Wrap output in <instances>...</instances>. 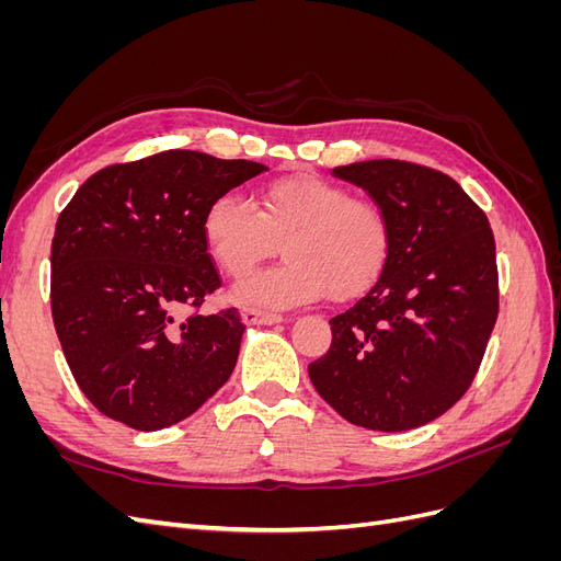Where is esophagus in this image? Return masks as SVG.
I'll return each mask as SVG.
<instances>
[{
	"label": "esophagus",
	"mask_w": 561,
	"mask_h": 561,
	"mask_svg": "<svg viewBox=\"0 0 561 561\" xmlns=\"http://www.w3.org/2000/svg\"><path fill=\"white\" fill-rule=\"evenodd\" d=\"M241 318H243V322H248V325H274V322H283L280 313L262 311V309H254V307L243 309Z\"/></svg>",
	"instance_id": "34e87169"
}]
</instances>
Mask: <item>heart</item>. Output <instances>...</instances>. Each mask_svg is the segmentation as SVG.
I'll use <instances>...</instances> for the list:
<instances>
[{"label":"heart","mask_w":561,"mask_h":561,"mask_svg":"<svg viewBox=\"0 0 561 561\" xmlns=\"http://www.w3.org/2000/svg\"><path fill=\"white\" fill-rule=\"evenodd\" d=\"M201 233L213 262L231 278L250 274L283 243L280 266L233 290L239 301L264 307H295L328 293L358 297L381 278L393 252V229L379 203L304 173L266 182L254 206L236 194L213 198Z\"/></svg>","instance_id":"b5f03b06"}]
</instances>
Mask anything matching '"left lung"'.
I'll list each match as a JSON object with an SVG mask.
<instances>
[{"label": "left lung", "mask_w": 561, "mask_h": 561, "mask_svg": "<svg viewBox=\"0 0 561 561\" xmlns=\"http://www.w3.org/2000/svg\"><path fill=\"white\" fill-rule=\"evenodd\" d=\"M388 215L381 278L330 320L332 344L309 365L320 398L369 431H410L463 398L499 318L496 243L484 210L433 168L360 161L332 171Z\"/></svg>", "instance_id": "8db88e82"}]
</instances>
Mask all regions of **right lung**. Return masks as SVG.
<instances>
[{
  "label": "right lung",
  "instance_id": "obj_1",
  "mask_svg": "<svg viewBox=\"0 0 561 561\" xmlns=\"http://www.w3.org/2000/svg\"><path fill=\"white\" fill-rule=\"evenodd\" d=\"M266 171L168 149L83 182L50 245V313L79 388L105 416L161 431L222 388L239 358V309L203 316L222 280L203 243L210 201Z\"/></svg>",
  "mask_w": 561,
  "mask_h": 561
}]
</instances>
